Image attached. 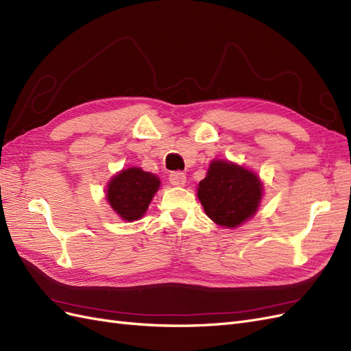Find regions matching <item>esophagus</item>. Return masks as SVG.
I'll list each match as a JSON object with an SVG mask.
<instances>
[{"instance_id": "1", "label": "esophagus", "mask_w": 351, "mask_h": 351, "mask_svg": "<svg viewBox=\"0 0 351 351\" xmlns=\"http://www.w3.org/2000/svg\"><path fill=\"white\" fill-rule=\"evenodd\" d=\"M169 183L173 186H184L186 184V174L184 173H171L169 174Z\"/></svg>"}]
</instances>
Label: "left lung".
<instances>
[{
    "label": "left lung",
    "mask_w": 351,
    "mask_h": 351,
    "mask_svg": "<svg viewBox=\"0 0 351 351\" xmlns=\"http://www.w3.org/2000/svg\"><path fill=\"white\" fill-rule=\"evenodd\" d=\"M262 196L263 184L256 173L224 159H214L197 186V199L206 215L224 228L240 227L250 219Z\"/></svg>",
    "instance_id": "obj_1"
}]
</instances>
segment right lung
<instances>
[{"label":"right lung","instance_id":"1","mask_svg":"<svg viewBox=\"0 0 351 351\" xmlns=\"http://www.w3.org/2000/svg\"><path fill=\"white\" fill-rule=\"evenodd\" d=\"M161 180L141 167H130L117 173L107 184V202L123 221H137L145 214Z\"/></svg>","mask_w":351,"mask_h":351}]
</instances>
